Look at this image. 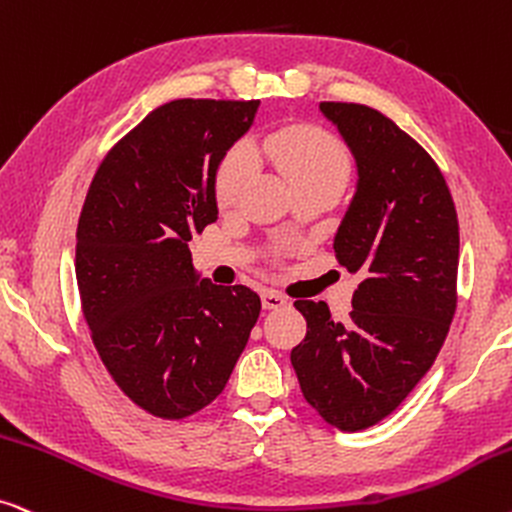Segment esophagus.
<instances>
[{"label":"esophagus","instance_id":"obj_1","mask_svg":"<svg viewBox=\"0 0 512 512\" xmlns=\"http://www.w3.org/2000/svg\"><path fill=\"white\" fill-rule=\"evenodd\" d=\"M261 301H263L265 310H280L287 305V298H284L282 294H277V291H263Z\"/></svg>","mask_w":512,"mask_h":512}]
</instances>
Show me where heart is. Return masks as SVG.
Returning <instances> with one entry per match:
<instances>
[{
    "label": "heart",
    "instance_id": "b5f03b06",
    "mask_svg": "<svg viewBox=\"0 0 512 512\" xmlns=\"http://www.w3.org/2000/svg\"><path fill=\"white\" fill-rule=\"evenodd\" d=\"M258 155L270 162L296 192L331 190L341 192L350 178V155L331 131L315 124H287L265 134L256 145ZM256 171L254 155L247 145L225 152L216 169L214 195L221 209L240 202Z\"/></svg>",
    "mask_w": 512,
    "mask_h": 512
}]
</instances>
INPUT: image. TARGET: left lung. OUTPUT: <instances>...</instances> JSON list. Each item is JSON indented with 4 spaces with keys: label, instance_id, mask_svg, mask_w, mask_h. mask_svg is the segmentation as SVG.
<instances>
[{
    "label": "left lung",
    "instance_id": "left-lung-1",
    "mask_svg": "<svg viewBox=\"0 0 512 512\" xmlns=\"http://www.w3.org/2000/svg\"><path fill=\"white\" fill-rule=\"evenodd\" d=\"M357 162L336 261L357 275L353 310L296 301L308 322L291 364L329 426L364 430L400 407L433 367L456 313L459 218L440 167L414 138L360 103L324 101Z\"/></svg>",
    "mask_w": 512,
    "mask_h": 512
}]
</instances>
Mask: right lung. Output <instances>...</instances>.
Here are the masks:
<instances>
[{"label":"right lung","instance_id":"add662e5","mask_svg":"<svg viewBox=\"0 0 512 512\" xmlns=\"http://www.w3.org/2000/svg\"><path fill=\"white\" fill-rule=\"evenodd\" d=\"M261 101L159 105L98 167L75 275L98 355L131 402L181 421L223 393L261 313L242 284L197 280L188 242L218 218L214 178Z\"/></svg>","mask_w":512,"mask_h":512}]
</instances>
